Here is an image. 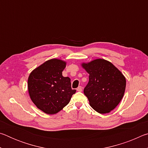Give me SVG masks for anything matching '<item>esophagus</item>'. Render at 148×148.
Here are the masks:
<instances>
[{
  "mask_svg": "<svg viewBox=\"0 0 148 148\" xmlns=\"http://www.w3.org/2000/svg\"><path fill=\"white\" fill-rule=\"evenodd\" d=\"M77 91H79V92H81L82 91V87H81V86H79L78 87H77Z\"/></svg>",
  "mask_w": 148,
  "mask_h": 148,
  "instance_id": "obj_1",
  "label": "esophagus"
}]
</instances>
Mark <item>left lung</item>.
Listing matches in <instances>:
<instances>
[{"instance_id": "obj_1", "label": "left lung", "mask_w": 148, "mask_h": 148, "mask_svg": "<svg viewBox=\"0 0 148 148\" xmlns=\"http://www.w3.org/2000/svg\"><path fill=\"white\" fill-rule=\"evenodd\" d=\"M88 72L89 82L84 92L90 106L100 114L109 113L116 108L124 95L126 79L114 65L98 59L82 64Z\"/></svg>"}]
</instances>
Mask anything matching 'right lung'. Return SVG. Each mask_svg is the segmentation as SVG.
I'll return each mask as SVG.
<instances>
[{
  "mask_svg": "<svg viewBox=\"0 0 148 148\" xmlns=\"http://www.w3.org/2000/svg\"><path fill=\"white\" fill-rule=\"evenodd\" d=\"M66 62L53 59L44 62L30 74L28 90L30 97L42 111L55 114L69 103L76 89L71 88V79L62 72Z\"/></svg>",
  "mask_w": 148,
  "mask_h": 148,
  "instance_id": "right-lung-1",
  "label": "right lung"
}]
</instances>
